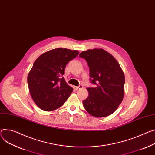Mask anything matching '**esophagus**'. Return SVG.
Segmentation results:
<instances>
[{
	"label": "esophagus",
	"instance_id": "esophagus-1",
	"mask_svg": "<svg viewBox=\"0 0 155 155\" xmlns=\"http://www.w3.org/2000/svg\"><path fill=\"white\" fill-rule=\"evenodd\" d=\"M83 88V85H79L78 87H74V89H75V90L80 89V88Z\"/></svg>",
	"mask_w": 155,
	"mask_h": 155
}]
</instances>
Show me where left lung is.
Returning <instances> with one entry per match:
<instances>
[{"mask_svg":"<svg viewBox=\"0 0 155 155\" xmlns=\"http://www.w3.org/2000/svg\"><path fill=\"white\" fill-rule=\"evenodd\" d=\"M90 68L91 82L96 87L87 88L89 95L83 101L84 107L95 117H107L117 109L124 96L125 76L117 60L103 49L83 51Z\"/></svg>","mask_w":155,"mask_h":155,"instance_id":"1","label":"left lung"}]
</instances>
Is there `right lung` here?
I'll return each mask as SVG.
<instances>
[{
  "mask_svg": "<svg viewBox=\"0 0 155 155\" xmlns=\"http://www.w3.org/2000/svg\"><path fill=\"white\" fill-rule=\"evenodd\" d=\"M77 50L59 48L42 54L28 75V85L33 100L45 111L60 107L73 88L64 77L67 64L78 55Z\"/></svg>",
  "mask_w": 155,
  "mask_h": 155,
  "instance_id": "obj_1",
  "label": "right lung"
}]
</instances>
